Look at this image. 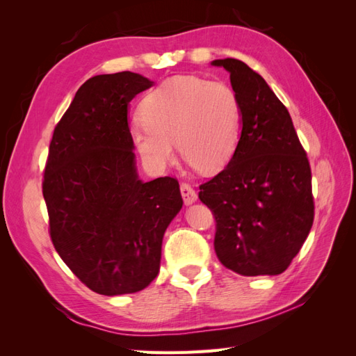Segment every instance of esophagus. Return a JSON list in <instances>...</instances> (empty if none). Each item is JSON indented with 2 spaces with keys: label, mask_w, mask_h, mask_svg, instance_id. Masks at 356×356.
Returning <instances> with one entry per match:
<instances>
[{
  "label": "esophagus",
  "mask_w": 356,
  "mask_h": 356,
  "mask_svg": "<svg viewBox=\"0 0 356 356\" xmlns=\"http://www.w3.org/2000/svg\"><path fill=\"white\" fill-rule=\"evenodd\" d=\"M179 190H181V196H182V199H184V203L187 204V207H188V204L195 203L197 200L196 191L193 190L191 186L186 184V182H182V184L179 186Z\"/></svg>",
  "instance_id": "1"
}]
</instances>
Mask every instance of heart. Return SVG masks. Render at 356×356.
Here are the masks:
<instances>
[{
    "label": "heart",
    "mask_w": 356,
    "mask_h": 356,
    "mask_svg": "<svg viewBox=\"0 0 356 356\" xmlns=\"http://www.w3.org/2000/svg\"><path fill=\"white\" fill-rule=\"evenodd\" d=\"M131 139L144 163L165 170L181 156L203 174L229 163L239 145L242 108L229 83L177 75L145 95Z\"/></svg>",
    "instance_id": "obj_1"
}]
</instances>
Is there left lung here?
I'll use <instances>...</instances> for the list:
<instances>
[{
  "mask_svg": "<svg viewBox=\"0 0 356 356\" xmlns=\"http://www.w3.org/2000/svg\"><path fill=\"white\" fill-rule=\"evenodd\" d=\"M242 108L239 145L229 165L199 188L217 221L218 260L242 276L281 275L314 224L312 172L291 115L260 74L217 59Z\"/></svg>",
  "mask_w": 356,
  "mask_h": 356,
  "instance_id": "1",
  "label": "left lung"
}]
</instances>
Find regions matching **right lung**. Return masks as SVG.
Returning a JSON list of instances; mask_svg holds the SVG:
<instances>
[{
    "instance_id": "1",
    "label": "right lung",
    "mask_w": 356,
    "mask_h": 356,
    "mask_svg": "<svg viewBox=\"0 0 356 356\" xmlns=\"http://www.w3.org/2000/svg\"><path fill=\"white\" fill-rule=\"evenodd\" d=\"M154 81L123 71L95 75L55 127L42 181L50 238L71 272L102 296L154 281L161 242L182 208L179 184L139 179L127 110Z\"/></svg>"
}]
</instances>
